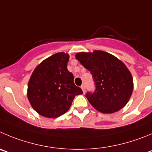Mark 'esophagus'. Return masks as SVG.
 I'll return each mask as SVG.
<instances>
[{
    "label": "esophagus",
    "instance_id": "1",
    "mask_svg": "<svg viewBox=\"0 0 152 152\" xmlns=\"http://www.w3.org/2000/svg\"><path fill=\"white\" fill-rule=\"evenodd\" d=\"M81 88H82V90H83V93H86V86H85V85L83 84V86H81Z\"/></svg>",
    "mask_w": 152,
    "mask_h": 152
}]
</instances>
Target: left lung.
Returning <instances> with one entry per match:
<instances>
[{
    "label": "left lung",
    "instance_id": "left-lung-1",
    "mask_svg": "<svg viewBox=\"0 0 152 152\" xmlns=\"http://www.w3.org/2000/svg\"><path fill=\"white\" fill-rule=\"evenodd\" d=\"M76 58L88 69L96 88L86 97L94 108L102 113H113L127 103L134 90L130 70L114 55L101 50L79 52Z\"/></svg>",
    "mask_w": 152,
    "mask_h": 152
}]
</instances>
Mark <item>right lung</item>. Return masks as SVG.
<instances>
[{"label":"right lung","mask_w":152,"mask_h":152,"mask_svg":"<svg viewBox=\"0 0 152 152\" xmlns=\"http://www.w3.org/2000/svg\"><path fill=\"white\" fill-rule=\"evenodd\" d=\"M69 54L58 52L34 69L28 85V100L34 110L46 118H58L68 111L75 96L83 94L68 71Z\"/></svg>","instance_id":"add662e5"}]
</instances>
